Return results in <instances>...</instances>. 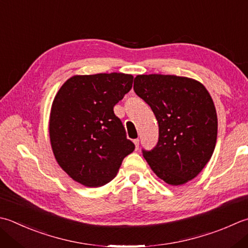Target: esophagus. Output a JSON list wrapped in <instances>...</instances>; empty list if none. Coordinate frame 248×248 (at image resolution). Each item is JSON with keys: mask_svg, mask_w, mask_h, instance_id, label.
Masks as SVG:
<instances>
[{"mask_svg": "<svg viewBox=\"0 0 248 248\" xmlns=\"http://www.w3.org/2000/svg\"><path fill=\"white\" fill-rule=\"evenodd\" d=\"M133 143L135 145V149H139V146H140V140L139 139H135L133 140Z\"/></svg>", "mask_w": 248, "mask_h": 248, "instance_id": "obj_1", "label": "esophagus"}]
</instances>
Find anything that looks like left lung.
<instances>
[{"instance_id": "obj_1", "label": "left lung", "mask_w": 248, "mask_h": 248, "mask_svg": "<svg viewBox=\"0 0 248 248\" xmlns=\"http://www.w3.org/2000/svg\"><path fill=\"white\" fill-rule=\"evenodd\" d=\"M133 89L153 109L159 140L143 149L154 173L169 185L195 178L210 161L217 140L214 102L201 82L175 75H138Z\"/></svg>"}]
</instances>
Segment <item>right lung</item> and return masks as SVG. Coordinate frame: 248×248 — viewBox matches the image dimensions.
I'll return each instance as SVG.
<instances>
[{
	"mask_svg": "<svg viewBox=\"0 0 248 248\" xmlns=\"http://www.w3.org/2000/svg\"><path fill=\"white\" fill-rule=\"evenodd\" d=\"M133 76L124 73L75 75L52 102L51 148L59 166L87 187L109 183L121 162L134 150L114 106L132 88Z\"/></svg>",
	"mask_w": 248,
	"mask_h": 248,
	"instance_id": "right-lung-1",
	"label": "right lung"
}]
</instances>
